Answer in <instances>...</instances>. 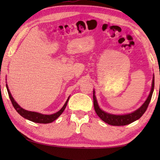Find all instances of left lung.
<instances>
[{
  "instance_id": "1",
  "label": "left lung",
  "mask_w": 160,
  "mask_h": 160,
  "mask_svg": "<svg viewBox=\"0 0 160 160\" xmlns=\"http://www.w3.org/2000/svg\"><path fill=\"white\" fill-rule=\"evenodd\" d=\"M154 89V76H153L152 84V89H151L150 93L148 95L147 99L146 101L142 104V106L133 111L132 113H126V114H113L108 112H106L103 110H102L100 108L99 105H98L97 98L95 96V92L93 89V102H94V108L96 113H97L98 117L101 119L102 121L106 122V123L111 124L113 126H124L129 124L132 122L136 121L140 119L145 111L148 108V104L152 99L153 92Z\"/></svg>"
}]
</instances>
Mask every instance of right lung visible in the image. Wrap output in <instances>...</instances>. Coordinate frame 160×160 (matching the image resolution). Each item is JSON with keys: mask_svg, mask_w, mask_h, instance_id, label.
I'll list each match as a JSON object with an SVG mask.
<instances>
[{"mask_svg": "<svg viewBox=\"0 0 160 160\" xmlns=\"http://www.w3.org/2000/svg\"><path fill=\"white\" fill-rule=\"evenodd\" d=\"M6 89H7L8 93V96H9V98L11 100V101L12 102L13 106L15 108L17 112L19 113V115H21L22 117L25 118L26 119L30 120V121L36 122V123H41V124H48V123H51V122H54V120L58 119V118L60 117V116L62 114V113L64 111L65 108H66V106L68 104V102L70 96L68 98L66 102L64 104V106L62 107V108L60 109V111H58V112L53 113V114H42L41 113H38V112H34V111H30L28 110H25L22 108V107L19 106V105L17 103V102L15 101V100L14 99V98L12 97V94H11L9 89L8 87V84H6Z\"/></svg>", "mask_w": 160, "mask_h": 160, "instance_id": "obj_1", "label": "right lung"}]
</instances>
